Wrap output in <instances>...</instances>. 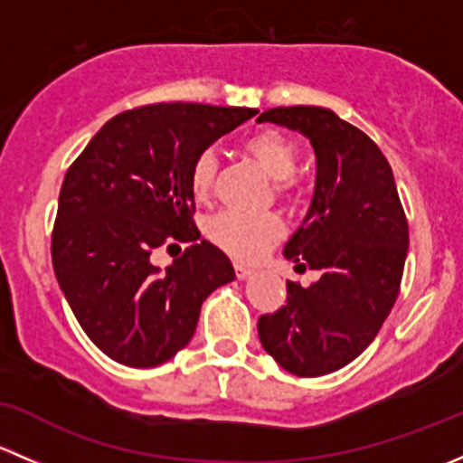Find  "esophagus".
<instances>
[{"label": "esophagus", "instance_id": "esophagus-1", "mask_svg": "<svg viewBox=\"0 0 463 463\" xmlns=\"http://www.w3.org/2000/svg\"><path fill=\"white\" fill-rule=\"evenodd\" d=\"M235 275H237V279H246L253 275V269H249V266H244V264H235Z\"/></svg>", "mask_w": 463, "mask_h": 463}]
</instances>
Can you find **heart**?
<instances>
[{
	"mask_svg": "<svg viewBox=\"0 0 463 463\" xmlns=\"http://www.w3.org/2000/svg\"><path fill=\"white\" fill-rule=\"evenodd\" d=\"M244 152L275 179L273 193L282 202H293L298 197V145L278 132V129H260L244 141ZM214 176H217V158L213 152H202L190 167V190L197 202H205L213 194ZM203 232L217 249L240 261L260 260L270 246L278 244L284 235V222L275 213H240V210H222L205 219Z\"/></svg>",
	"mask_w": 463,
	"mask_h": 463,
	"instance_id": "b5f03b06",
	"label": "heart"
}]
</instances>
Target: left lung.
Returning <instances> with one entry per match:
<instances>
[{
  "mask_svg": "<svg viewBox=\"0 0 463 463\" xmlns=\"http://www.w3.org/2000/svg\"><path fill=\"white\" fill-rule=\"evenodd\" d=\"M260 123L309 138L318 158L305 222L284 246L298 270H320L302 288L287 282V305L260 316L261 347L296 376H325L365 352L403 278L408 219L378 145L325 107H275Z\"/></svg>",
  "mask_w": 463,
  "mask_h": 463,
  "instance_id": "8db88e82",
  "label": "left lung"
}]
</instances>
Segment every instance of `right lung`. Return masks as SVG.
Masks as SVG:
<instances>
[{"label":"right lung","mask_w":463,"mask_h":463,"mask_svg":"<svg viewBox=\"0 0 463 463\" xmlns=\"http://www.w3.org/2000/svg\"><path fill=\"white\" fill-rule=\"evenodd\" d=\"M258 111L156 102L114 116L69 165L51 235L55 278L91 343L128 367H156L193 338L205 298L235 279L199 240L193 161ZM191 246L165 271L156 250Z\"/></svg>","instance_id":"obj_1"}]
</instances>
